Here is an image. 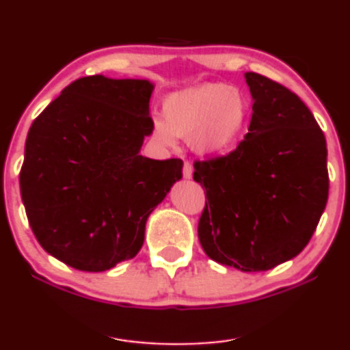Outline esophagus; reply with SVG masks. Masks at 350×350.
<instances>
[{
    "instance_id": "esophagus-1",
    "label": "esophagus",
    "mask_w": 350,
    "mask_h": 350,
    "mask_svg": "<svg viewBox=\"0 0 350 350\" xmlns=\"http://www.w3.org/2000/svg\"><path fill=\"white\" fill-rule=\"evenodd\" d=\"M191 173H193V168H191V165L189 163V161H185V163H184V177H185V179H190Z\"/></svg>"
}]
</instances>
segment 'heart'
<instances>
[{
    "instance_id": "1",
    "label": "heart",
    "mask_w": 350,
    "mask_h": 350,
    "mask_svg": "<svg viewBox=\"0 0 350 350\" xmlns=\"http://www.w3.org/2000/svg\"><path fill=\"white\" fill-rule=\"evenodd\" d=\"M163 122L154 124V136L168 146L173 136L190 139L203 155L222 154L238 141L247 125L250 101L239 88L208 82L171 93L161 106Z\"/></svg>"
}]
</instances>
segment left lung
I'll return each instance as SVG.
<instances>
[{"label": "left lung", "instance_id": "left-lung-1", "mask_svg": "<svg viewBox=\"0 0 350 350\" xmlns=\"http://www.w3.org/2000/svg\"><path fill=\"white\" fill-rule=\"evenodd\" d=\"M252 95L249 133L234 150L196 161L206 189L198 222L209 258L244 273L297 257L328 200L327 142L308 106L280 83L245 72Z\"/></svg>", "mask_w": 350, "mask_h": 350}]
</instances>
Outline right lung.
Here are the masks:
<instances>
[{
    "label": "right lung",
    "mask_w": 350,
    "mask_h": 350,
    "mask_svg": "<svg viewBox=\"0 0 350 350\" xmlns=\"http://www.w3.org/2000/svg\"><path fill=\"white\" fill-rule=\"evenodd\" d=\"M152 92L146 79L81 77L29 128L22 201L38 243L68 267L100 273L135 257L182 177V160L139 155Z\"/></svg>",
    "instance_id": "obj_1"
}]
</instances>
